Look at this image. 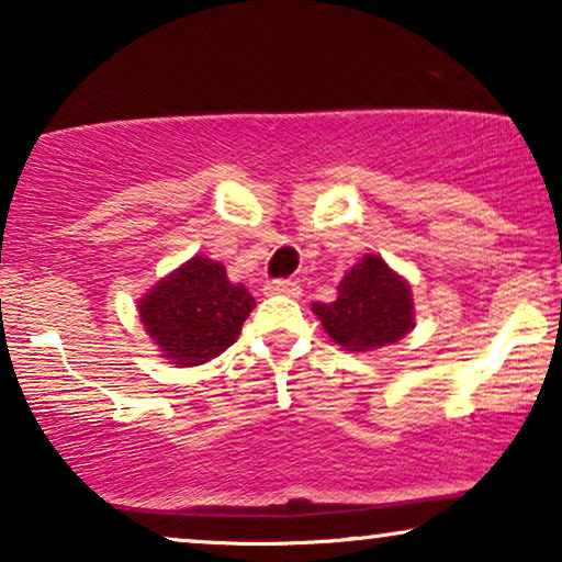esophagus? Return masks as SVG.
<instances>
[{"label":"esophagus","instance_id":"obj_1","mask_svg":"<svg viewBox=\"0 0 562 562\" xmlns=\"http://www.w3.org/2000/svg\"><path fill=\"white\" fill-rule=\"evenodd\" d=\"M263 291L268 296H279V294L299 296V291H302V289H299V283L291 281V279H276V281H268Z\"/></svg>","mask_w":562,"mask_h":562}]
</instances>
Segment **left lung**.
<instances>
[{"label":"left lung","mask_w":562,"mask_h":562,"mask_svg":"<svg viewBox=\"0 0 562 562\" xmlns=\"http://www.w3.org/2000/svg\"><path fill=\"white\" fill-rule=\"evenodd\" d=\"M327 335L350 352H368L414 327L412 289L381 256H366L345 273L335 302L312 304Z\"/></svg>","instance_id":"left-lung-1"}]
</instances>
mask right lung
<instances>
[{"label":"right lung","instance_id":"right-lung-1","mask_svg":"<svg viewBox=\"0 0 562 562\" xmlns=\"http://www.w3.org/2000/svg\"><path fill=\"white\" fill-rule=\"evenodd\" d=\"M256 299L227 279L225 266L204 256L187 260L160 279L140 302V322L160 356L173 366H202L240 335Z\"/></svg>","mask_w":562,"mask_h":562}]
</instances>
